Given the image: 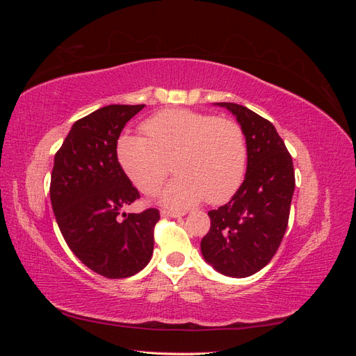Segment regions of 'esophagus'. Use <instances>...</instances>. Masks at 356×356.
I'll return each instance as SVG.
<instances>
[{
	"mask_svg": "<svg viewBox=\"0 0 356 356\" xmlns=\"http://www.w3.org/2000/svg\"><path fill=\"white\" fill-rule=\"evenodd\" d=\"M161 213V217H174V218H179V217H182V212H175V211H166V209H163L160 212Z\"/></svg>",
	"mask_w": 356,
	"mask_h": 356,
	"instance_id": "34e87169",
	"label": "esophagus"
}]
</instances>
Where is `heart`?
Masks as SVG:
<instances>
[{
    "label": "heart",
    "mask_w": 356,
    "mask_h": 356,
    "mask_svg": "<svg viewBox=\"0 0 356 356\" xmlns=\"http://www.w3.org/2000/svg\"><path fill=\"white\" fill-rule=\"evenodd\" d=\"M143 131L147 138H118V163L139 191L153 195L170 161L177 177L160 193L165 207L187 209L203 199L220 204L241 187L248 145L238 123L190 110H166L149 117Z\"/></svg>",
    "instance_id": "obj_1"
}]
</instances>
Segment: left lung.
Returning a JSON list of instances; mask_svg holds the SVG:
<instances>
[{"instance_id": "8db88e82", "label": "left lung", "mask_w": 356, "mask_h": 356, "mask_svg": "<svg viewBox=\"0 0 356 356\" xmlns=\"http://www.w3.org/2000/svg\"><path fill=\"white\" fill-rule=\"evenodd\" d=\"M229 110L245 134L246 174L229 203L209 211L211 229L200 242L209 266L221 275L246 277L272 260L288 225L296 177L293 159L275 126L246 106Z\"/></svg>"}]
</instances>
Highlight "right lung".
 <instances>
[{
	"label": "right lung",
	"instance_id": "obj_1",
	"mask_svg": "<svg viewBox=\"0 0 356 356\" xmlns=\"http://www.w3.org/2000/svg\"><path fill=\"white\" fill-rule=\"evenodd\" d=\"M144 106L106 105L80 118L51 170L50 200L63 239L84 266L110 279L141 272L153 255L159 211L122 213L139 193L115 152L123 127Z\"/></svg>",
	"mask_w": 356,
	"mask_h": 356
}]
</instances>
